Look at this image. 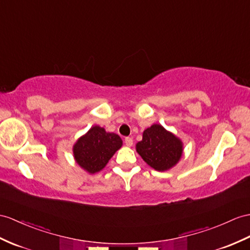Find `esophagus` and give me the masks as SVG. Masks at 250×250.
<instances>
[{
	"mask_svg": "<svg viewBox=\"0 0 250 250\" xmlns=\"http://www.w3.org/2000/svg\"><path fill=\"white\" fill-rule=\"evenodd\" d=\"M132 143H133V141H132V139L131 138H129V137H127V138H125V144H126V146H132Z\"/></svg>",
	"mask_w": 250,
	"mask_h": 250,
	"instance_id": "esophagus-1",
	"label": "esophagus"
}]
</instances>
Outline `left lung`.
<instances>
[{"instance_id":"1","label":"left lung","mask_w":250,"mask_h":250,"mask_svg":"<svg viewBox=\"0 0 250 250\" xmlns=\"http://www.w3.org/2000/svg\"><path fill=\"white\" fill-rule=\"evenodd\" d=\"M136 149L150 167L164 172L178 163L184 144L160 124H154L143 131L142 141L137 143Z\"/></svg>"}]
</instances>
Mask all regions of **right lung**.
<instances>
[{"mask_svg": "<svg viewBox=\"0 0 250 250\" xmlns=\"http://www.w3.org/2000/svg\"><path fill=\"white\" fill-rule=\"evenodd\" d=\"M123 141L113 132H107L103 127L93 126L79 138L73 146L76 163L89 174H95L106 167Z\"/></svg>", "mask_w": 250, "mask_h": 250, "instance_id": "1", "label": "right lung"}]
</instances>
